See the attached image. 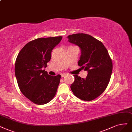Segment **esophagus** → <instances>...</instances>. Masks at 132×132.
<instances>
[{
    "label": "esophagus",
    "mask_w": 132,
    "mask_h": 132,
    "mask_svg": "<svg viewBox=\"0 0 132 132\" xmlns=\"http://www.w3.org/2000/svg\"><path fill=\"white\" fill-rule=\"evenodd\" d=\"M66 75H67L66 74H61L62 78H64V77H65Z\"/></svg>",
    "instance_id": "34e87169"
}]
</instances>
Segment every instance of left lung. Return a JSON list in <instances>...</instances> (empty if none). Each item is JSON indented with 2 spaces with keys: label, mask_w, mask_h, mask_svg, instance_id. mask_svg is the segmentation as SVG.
<instances>
[{
  "label": "left lung",
  "mask_w": 132,
  "mask_h": 132,
  "mask_svg": "<svg viewBox=\"0 0 132 132\" xmlns=\"http://www.w3.org/2000/svg\"><path fill=\"white\" fill-rule=\"evenodd\" d=\"M68 41L81 50L78 65L88 71L86 79L74 75L75 81L70 88L76 97L91 101L101 95L109 83L112 62L103 43L91 35L78 33L68 37Z\"/></svg>",
  "instance_id": "8db88e82"
}]
</instances>
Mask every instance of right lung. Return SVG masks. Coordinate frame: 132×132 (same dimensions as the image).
Returning a JSON list of instances; mask_svg holds the SVG:
<instances>
[{"instance_id": "1", "label": "right lung", "mask_w": 132, "mask_h": 132, "mask_svg": "<svg viewBox=\"0 0 132 132\" xmlns=\"http://www.w3.org/2000/svg\"><path fill=\"white\" fill-rule=\"evenodd\" d=\"M62 37L41 38L27 43L16 58L15 72L22 94L35 104L44 105L55 96L61 76H51L43 70L51 52Z\"/></svg>"}]
</instances>
